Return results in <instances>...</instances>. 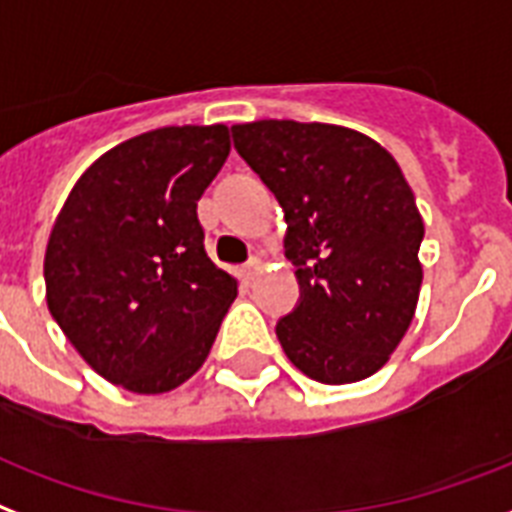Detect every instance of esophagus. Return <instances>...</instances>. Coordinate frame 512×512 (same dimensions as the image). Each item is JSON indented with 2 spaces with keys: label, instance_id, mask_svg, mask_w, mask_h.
Masks as SVG:
<instances>
[{
  "label": "esophagus",
  "instance_id": "34e87169",
  "mask_svg": "<svg viewBox=\"0 0 512 512\" xmlns=\"http://www.w3.org/2000/svg\"><path fill=\"white\" fill-rule=\"evenodd\" d=\"M261 264H264V261H261L259 256H253V259L248 261V264H245V267H243V275L248 277V280H253V277H256L261 272Z\"/></svg>",
  "mask_w": 512,
  "mask_h": 512
}]
</instances>
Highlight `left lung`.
<instances>
[{"label":"left lung","mask_w":512,"mask_h":512,"mask_svg":"<svg viewBox=\"0 0 512 512\" xmlns=\"http://www.w3.org/2000/svg\"><path fill=\"white\" fill-rule=\"evenodd\" d=\"M232 138L288 224L299 304L275 328L288 360L323 384L376 374L406 336L422 288L425 224L395 157L326 122H245Z\"/></svg>","instance_id":"left-lung-1"}]
</instances>
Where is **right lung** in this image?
Listing matches in <instances>:
<instances>
[{
    "label": "right lung",
    "instance_id": "obj_1",
    "mask_svg": "<svg viewBox=\"0 0 512 512\" xmlns=\"http://www.w3.org/2000/svg\"><path fill=\"white\" fill-rule=\"evenodd\" d=\"M227 157V125L149 130L101 154L63 202L47 310L106 382L157 395L208 358L237 280L208 259L197 200Z\"/></svg>",
    "mask_w": 512,
    "mask_h": 512
}]
</instances>
